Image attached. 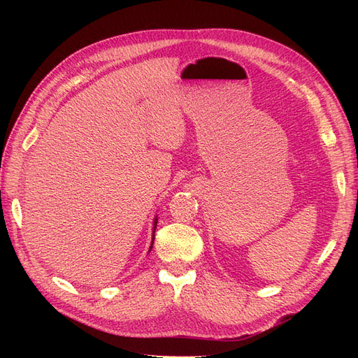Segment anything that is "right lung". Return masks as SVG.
Segmentation results:
<instances>
[{"label":"right lung","instance_id":"1","mask_svg":"<svg viewBox=\"0 0 358 358\" xmlns=\"http://www.w3.org/2000/svg\"><path fill=\"white\" fill-rule=\"evenodd\" d=\"M157 223H158V216H155V219H154V228H152V242H150V247H149V251H148V252H150V250H152V245H154V239H155V229H157Z\"/></svg>","mask_w":358,"mask_h":358}]
</instances>
